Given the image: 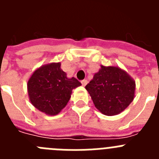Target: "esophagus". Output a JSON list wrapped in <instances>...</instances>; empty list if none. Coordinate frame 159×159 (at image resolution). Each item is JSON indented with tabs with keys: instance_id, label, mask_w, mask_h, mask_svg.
<instances>
[{
	"instance_id": "obj_1",
	"label": "esophagus",
	"mask_w": 159,
	"mask_h": 159,
	"mask_svg": "<svg viewBox=\"0 0 159 159\" xmlns=\"http://www.w3.org/2000/svg\"><path fill=\"white\" fill-rule=\"evenodd\" d=\"M81 84H82L83 86H86L87 84H88V80H84L81 81Z\"/></svg>"
}]
</instances>
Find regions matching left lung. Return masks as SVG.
I'll use <instances>...</instances> for the list:
<instances>
[{"instance_id": "obj_1", "label": "left lung", "mask_w": 159, "mask_h": 159, "mask_svg": "<svg viewBox=\"0 0 159 159\" xmlns=\"http://www.w3.org/2000/svg\"><path fill=\"white\" fill-rule=\"evenodd\" d=\"M100 67L85 88L101 113L107 116H116L134 100L135 81L119 66Z\"/></svg>"}]
</instances>
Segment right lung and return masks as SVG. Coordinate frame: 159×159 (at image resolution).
Segmentation results:
<instances>
[{
    "label": "right lung",
    "mask_w": 159,
    "mask_h": 159,
    "mask_svg": "<svg viewBox=\"0 0 159 159\" xmlns=\"http://www.w3.org/2000/svg\"><path fill=\"white\" fill-rule=\"evenodd\" d=\"M60 62L40 66L33 71L27 84L29 100L36 109L48 116H57L65 107L74 88L81 83L67 78Z\"/></svg>",
    "instance_id": "1"
}]
</instances>
